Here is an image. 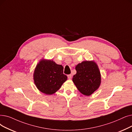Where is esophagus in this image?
I'll return each instance as SVG.
<instances>
[{
  "label": "esophagus",
  "mask_w": 132,
  "mask_h": 132,
  "mask_svg": "<svg viewBox=\"0 0 132 132\" xmlns=\"http://www.w3.org/2000/svg\"><path fill=\"white\" fill-rule=\"evenodd\" d=\"M67 77H68V79H71L72 78V74H69V75H68V76H67Z\"/></svg>",
  "instance_id": "1"
}]
</instances>
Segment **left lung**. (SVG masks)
<instances>
[{"instance_id":"1","label":"left lung","mask_w":132,"mask_h":132,"mask_svg":"<svg viewBox=\"0 0 132 132\" xmlns=\"http://www.w3.org/2000/svg\"><path fill=\"white\" fill-rule=\"evenodd\" d=\"M77 73L72 79L80 93L89 96L98 89L101 84L98 66L93 61H84L76 67Z\"/></svg>"}]
</instances>
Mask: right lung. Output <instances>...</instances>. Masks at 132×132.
<instances>
[{
    "mask_svg": "<svg viewBox=\"0 0 132 132\" xmlns=\"http://www.w3.org/2000/svg\"><path fill=\"white\" fill-rule=\"evenodd\" d=\"M64 67L51 60L42 59L33 73V79L37 88L44 94H53L59 90L67 77L63 73Z\"/></svg>",
    "mask_w": 132,
    "mask_h": 132,
    "instance_id": "add662e5",
    "label": "right lung"
}]
</instances>
